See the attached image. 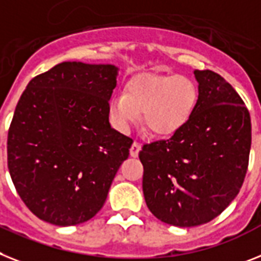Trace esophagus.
I'll list each match as a JSON object with an SVG mask.
<instances>
[{
    "mask_svg": "<svg viewBox=\"0 0 261 261\" xmlns=\"http://www.w3.org/2000/svg\"><path fill=\"white\" fill-rule=\"evenodd\" d=\"M142 146L139 142H134V143L131 144V148H130V155L133 158H137L138 154H139V151H141Z\"/></svg>",
    "mask_w": 261,
    "mask_h": 261,
    "instance_id": "obj_1",
    "label": "esophagus"
}]
</instances>
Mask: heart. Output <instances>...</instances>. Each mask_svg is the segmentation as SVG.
<instances>
[{"label":"heart","instance_id":"b5f03b06","mask_svg":"<svg viewBox=\"0 0 261 261\" xmlns=\"http://www.w3.org/2000/svg\"><path fill=\"white\" fill-rule=\"evenodd\" d=\"M198 102V87L191 78L175 74H143L127 83L124 94H115L109 111L114 124L127 130L139 120L155 137L175 135L187 124Z\"/></svg>","mask_w":261,"mask_h":261}]
</instances>
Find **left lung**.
<instances>
[{
  "instance_id": "1",
  "label": "left lung",
  "mask_w": 261,
  "mask_h": 261,
  "mask_svg": "<svg viewBox=\"0 0 261 261\" xmlns=\"http://www.w3.org/2000/svg\"><path fill=\"white\" fill-rule=\"evenodd\" d=\"M199 97L191 118L167 141L144 144V200L176 227L211 222L242 188L251 150V117L235 89L211 70H195Z\"/></svg>"
}]
</instances>
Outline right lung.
I'll use <instances>...</instances> for the list:
<instances>
[{"mask_svg": "<svg viewBox=\"0 0 261 261\" xmlns=\"http://www.w3.org/2000/svg\"><path fill=\"white\" fill-rule=\"evenodd\" d=\"M118 67L62 62L34 76L8 133V167L19 198L54 225L97 215L133 139L111 128Z\"/></svg>", "mask_w": 261, "mask_h": 261, "instance_id": "right-lung-1", "label": "right lung"}]
</instances>
